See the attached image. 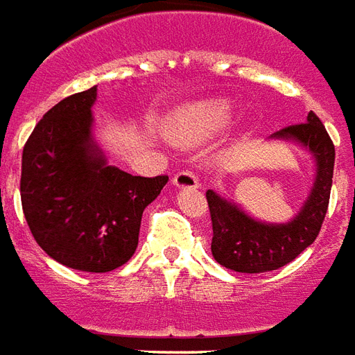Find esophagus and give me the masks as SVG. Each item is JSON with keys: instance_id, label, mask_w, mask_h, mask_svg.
I'll return each mask as SVG.
<instances>
[{"instance_id": "esophagus-1", "label": "esophagus", "mask_w": 355, "mask_h": 355, "mask_svg": "<svg viewBox=\"0 0 355 355\" xmlns=\"http://www.w3.org/2000/svg\"><path fill=\"white\" fill-rule=\"evenodd\" d=\"M172 183L178 189H197L198 187V178L189 170H182L173 175Z\"/></svg>"}]
</instances>
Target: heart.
I'll use <instances>...</instances> for the list:
<instances>
[{
    "mask_svg": "<svg viewBox=\"0 0 355 355\" xmlns=\"http://www.w3.org/2000/svg\"><path fill=\"white\" fill-rule=\"evenodd\" d=\"M235 116V105L227 99L197 103L182 110L170 122V135L173 141L193 145L210 139L231 124Z\"/></svg>",
    "mask_w": 355,
    "mask_h": 355,
    "instance_id": "1",
    "label": "heart"
}]
</instances>
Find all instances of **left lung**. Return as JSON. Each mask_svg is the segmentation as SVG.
<instances>
[{
	"instance_id": "obj_1",
	"label": "left lung",
	"mask_w": 355,
	"mask_h": 355,
	"mask_svg": "<svg viewBox=\"0 0 355 355\" xmlns=\"http://www.w3.org/2000/svg\"><path fill=\"white\" fill-rule=\"evenodd\" d=\"M271 139H293L310 150L315 158V182L298 216L286 223L256 222L235 202L206 191L214 231L212 256L227 270L263 273L283 268L315 241L325 220L334 168V145L325 125L310 110L306 122L286 125Z\"/></svg>"
}]
</instances>
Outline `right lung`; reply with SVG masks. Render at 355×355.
<instances>
[{"label": "right lung", "mask_w": 355, "mask_h": 355, "mask_svg": "<svg viewBox=\"0 0 355 355\" xmlns=\"http://www.w3.org/2000/svg\"><path fill=\"white\" fill-rule=\"evenodd\" d=\"M97 85L44 114L22 150V212L36 243L67 268L105 273L139 241L143 210L168 175L141 178L107 164L92 139Z\"/></svg>", "instance_id": "right-lung-1"}]
</instances>
